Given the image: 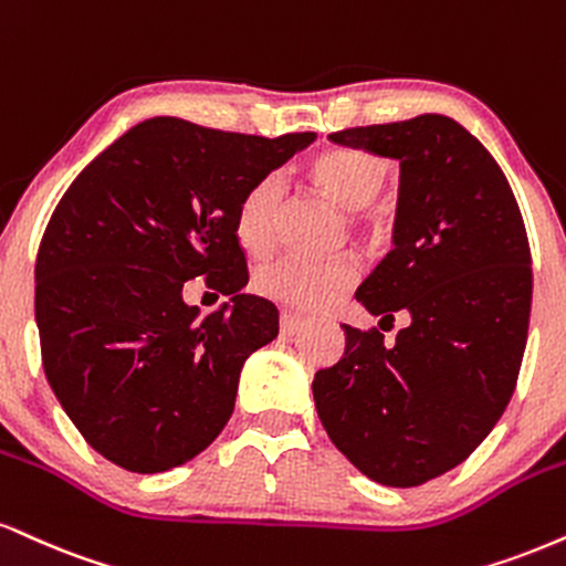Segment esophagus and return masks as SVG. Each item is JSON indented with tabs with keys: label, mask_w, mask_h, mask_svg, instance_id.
<instances>
[{
	"label": "esophagus",
	"mask_w": 566,
	"mask_h": 566,
	"mask_svg": "<svg viewBox=\"0 0 566 566\" xmlns=\"http://www.w3.org/2000/svg\"><path fill=\"white\" fill-rule=\"evenodd\" d=\"M305 326H308L305 318L295 316V313H282V335L292 337V335H297L301 329H305Z\"/></svg>",
	"instance_id": "34e87169"
}]
</instances>
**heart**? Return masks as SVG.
I'll list each match as a JSON object with an SVG mask.
<instances>
[{
  "mask_svg": "<svg viewBox=\"0 0 566 566\" xmlns=\"http://www.w3.org/2000/svg\"><path fill=\"white\" fill-rule=\"evenodd\" d=\"M311 176L332 200L343 208L358 210L353 223L364 221L360 208L371 206L385 189L387 166L377 155L364 149L337 147L326 149L311 163ZM287 181L279 171L263 174L244 189L237 206L234 231L248 253L263 255L274 248L282 221ZM358 279V263L350 255H337L329 261L284 255L265 263L255 276V287L269 301L292 305V308L318 311L335 303L339 292L353 287Z\"/></svg>",
  "mask_w": 566,
  "mask_h": 566,
  "instance_id": "obj_1",
  "label": "heart"
}]
</instances>
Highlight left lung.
Returning <instances> with one entry per match:
<instances>
[{
  "instance_id": "obj_1",
  "label": "left lung",
  "mask_w": 566,
  "mask_h": 566,
  "mask_svg": "<svg viewBox=\"0 0 566 566\" xmlns=\"http://www.w3.org/2000/svg\"><path fill=\"white\" fill-rule=\"evenodd\" d=\"M335 145L400 160L395 248L356 301L382 332L343 324L345 356L313 377L329 440L366 478L424 485L459 467L512 400L527 345L530 242L493 155L446 115L329 134ZM379 322V326H382Z\"/></svg>"
}]
</instances>
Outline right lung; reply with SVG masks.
<instances>
[{
    "instance_id": "1",
    "label": "right lung",
    "mask_w": 566,
    "mask_h": 566,
    "mask_svg": "<svg viewBox=\"0 0 566 566\" xmlns=\"http://www.w3.org/2000/svg\"><path fill=\"white\" fill-rule=\"evenodd\" d=\"M316 139H276L149 118L67 187L36 255V326L46 382L99 455L155 474L206 451L234 411L250 353L279 311L244 295L234 231L244 189ZM232 295L199 318L182 284Z\"/></svg>"
}]
</instances>
